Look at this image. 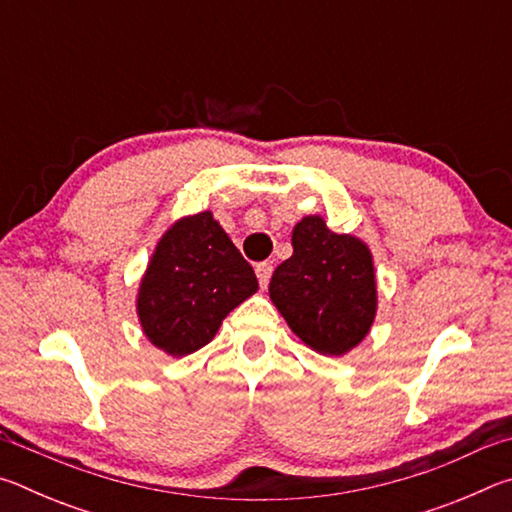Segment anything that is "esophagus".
Here are the masks:
<instances>
[{"instance_id": "obj_1", "label": "esophagus", "mask_w": 512, "mask_h": 512, "mask_svg": "<svg viewBox=\"0 0 512 512\" xmlns=\"http://www.w3.org/2000/svg\"><path fill=\"white\" fill-rule=\"evenodd\" d=\"M255 273H257V280H259V287L266 289L268 282H271V275H273V264L271 262H262L255 266Z\"/></svg>"}]
</instances>
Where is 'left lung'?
<instances>
[{"instance_id":"8db88e82","label":"left lung","mask_w":512,"mask_h":512,"mask_svg":"<svg viewBox=\"0 0 512 512\" xmlns=\"http://www.w3.org/2000/svg\"><path fill=\"white\" fill-rule=\"evenodd\" d=\"M293 255L268 284L273 305L311 350L341 357L366 339L377 314V280L370 248L336 235L323 216H305L291 235Z\"/></svg>"}]
</instances>
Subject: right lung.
<instances>
[{"mask_svg": "<svg viewBox=\"0 0 512 512\" xmlns=\"http://www.w3.org/2000/svg\"><path fill=\"white\" fill-rule=\"evenodd\" d=\"M259 289L250 266L212 212L183 216L164 232L137 293L146 339L185 357L214 339L223 318Z\"/></svg>", "mask_w": 512, "mask_h": 512, "instance_id": "right-lung-1", "label": "right lung"}]
</instances>
